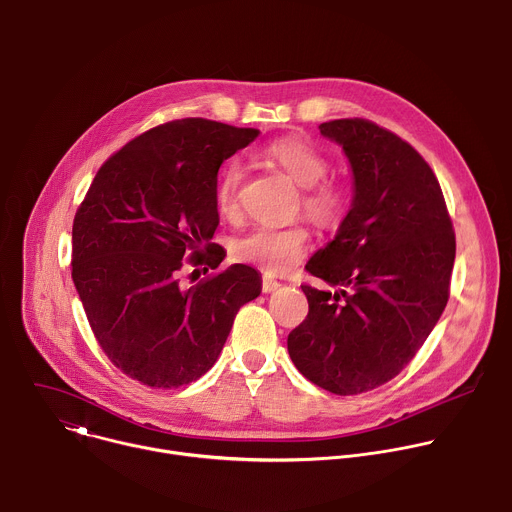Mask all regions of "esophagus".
Wrapping results in <instances>:
<instances>
[{
  "label": "esophagus",
  "mask_w": 512,
  "mask_h": 512,
  "mask_svg": "<svg viewBox=\"0 0 512 512\" xmlns=\"http://www.w3.org/2000/svg\"><path fill=\"white\" fill-rule=\"evenodd\" d=\"M279 285H281V283H279L277 279L269 277V275H263V279H261V287H263L265 294H271V291H275Z\"/></svg>",
  "instance_id": "1"
}]
</instances>
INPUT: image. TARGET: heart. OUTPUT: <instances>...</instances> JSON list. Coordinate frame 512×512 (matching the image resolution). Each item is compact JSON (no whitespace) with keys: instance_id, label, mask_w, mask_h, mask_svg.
<instances>
[{"instance_id":"obj_1","label":"heart","mask_w":512,"mask_h":512,"mask_svg":"<svg viewBox=\"0 0 512 512\" xmlns=\"http://www.w3.org/2000/svg\"><path fill=\"white\" fill-rule=\"evenodd\" d=\"M263 156L302 186L300 206L318 227L334 229L344 221L352 202L350 188L342 180L326 178L328 160L314 143L302 137H281L267 145ZM241 180L243 168L237 162L227 164L218 174L214 202L225 218H235L241 210ZM308 249L310 229L304 223L285 227L261 225L233 243V255L239 261L255 265L269 275L294 269Z\"/></svg>"}]
</instances>
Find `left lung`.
<instances>
[{
	"label": "left lung",
	"instance_id": "1",
	"mask_svg": "<svg viewBox=\"0 0 512 512\" xmlns=\"http://www.w3.org/2000/svg\"><path fill=\"white\" fill-rule=\"evenodd\" d=\"M320 131L348 156L354 198L306 271L340 291L302 285L310 310L287 350L314 385L358 395L395 379L440 320L456 233L442 186L411 143L360 117L326 121Z\"/></svg>",
	"mask_w": 512,
	"mask_h": 512
}]
</instances>
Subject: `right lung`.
I'll return each instance as SVG.
<instances>
[{
  "mask_svg": "<svg viewBox=\"0 0 512 512\" xmlns=\"http://www.w3.org/2000/svg\"><path fill=\"white\" fill-rule=\"evenodd\" d=\"M257 135L202 117L174 119L133 137L99 168L72 223V281L99 346L123 375L156 389L200 379L241 306L261 294L257 271L241 263L190 287L180 279L184 265L208 271L225 259L210 241L216 174Z\"/></svg>",
  "mask_w": 512,
  "mask_h": 512,
  "instance_id": "add662e5",
  "label": "right lung"
}]
</instances>
